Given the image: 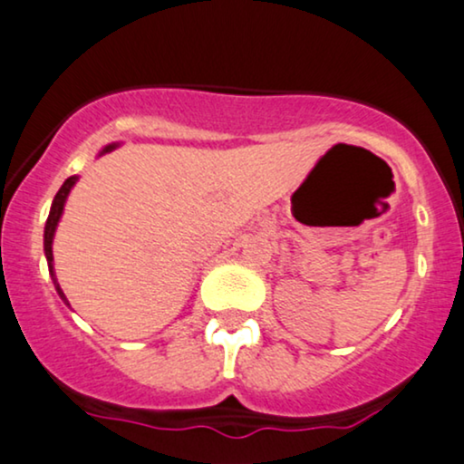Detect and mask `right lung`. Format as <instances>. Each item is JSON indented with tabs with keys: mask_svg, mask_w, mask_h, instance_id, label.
I'll return each instance as SVG.
<instances>
[{
	"mask_svg": "<svg viewBox=\"0 0 464 464\" xmlns=\"http://www.w3.org/2000/svg\"><path fill=\"white\" fill-rule=\"evenodd\" d=\"M117 148V143H111V145H107V148H104L102 151H101V156L102 154H107V151H113ZM76 175H72V178H68L66 181H63L62 184V188L57 190V195H55V198H53V205H51V212H49V218H46V225H44V256H46V263H49V274H51V278H53V285H55V289H57V293H60V297L63 302L68 304V300H66V295H63V291L60 289V285H57V278H55V269H53V237H55V228H57V222H60V218H62V214H63V205H66V198H68V195H70V190H72V186L76 184ZM70 306V304H68Z\"/></svg>",
	"mask_w": 464,
	"mask_h": 464,
	"instance_id": "add662e5",
	"label": "right lung"
}]
</instances>
